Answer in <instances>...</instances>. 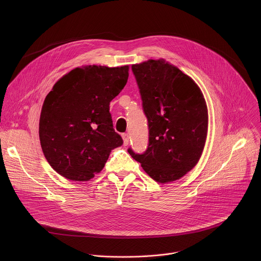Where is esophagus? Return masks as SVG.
<instances>
[{"instance_id":"1","label":"esophagus","mask_w":261,"mask_h":261,"mask_svg":"<svg viewBox=\"0 0 261 261\" xmlns=\"http://www.w3.org/2000/svg\"><path fill=\"white\" fill-rule=\"evenodd\" d=\"M121 137H122V140H123V144H124V146H127V145H128V143H129V136H128L127 134H123Z\"/></svg>"}]
</instances>
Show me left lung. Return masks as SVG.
<instances>
[{"label":"left lung","mask_w":261,"mask_h":261,"mask_svg":"<svg viewBox=\"0 0 261 261\" xmlns=\"http://www.w3.org/2000/svg\"><path fill=\"white\" fill-rule=\"evenodd\" d=\"M144 112L149 146L144 153L127 149L155 182L179 180L199 162L208 130V111L194 80L164 59L132 65Z\"/></svg>","instance_id":"8db88e82"}]
</instances>
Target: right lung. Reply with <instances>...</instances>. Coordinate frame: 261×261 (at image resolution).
I'll return each mask as SVG.
<instances>
[{
  "label": "right lung",
  "mask_w": 261,
  "mask_h": 261,
  "mask_svg": "<svg viewBox=\"0 0 261 261\" xmlns=\"http://www.w3.org/2000/svg\"><path fill=\"white\" fill-rule=\"evenodd\" d=\"M128 65H88L60 78L47 94L39 138L50 166L62 177L84 182L99 173L112 149L120 147L110 103L126 84Z\"/></svg>",
  "instance_id": "1"
}]
</instances>
